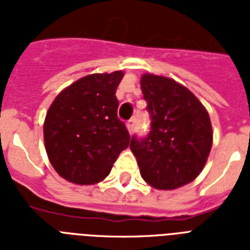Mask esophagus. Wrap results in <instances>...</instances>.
Returning <instances> with one entry per match:
<instances>
[{
	"mask_svg": "<svg viewBox=\"0 0 250 250\" xmlns=\"http://www.w3.org/2000/svg\"><path fill=\"white\" fill-rule=\"evenodd\" d=\"M125 125H127V129H128V132L132 133L133 125H135V121H133V119H129V121L125 123Z\"/></svg>",
	"mask_w": 250,
	"mask_h": 250,
	"instance_id": "34e87169",
	"label": "esophagus"
}]
</instances>
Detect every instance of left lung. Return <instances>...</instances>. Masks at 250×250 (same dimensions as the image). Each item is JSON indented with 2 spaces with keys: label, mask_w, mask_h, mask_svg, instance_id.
Here are the masks:
<instances>
[{
  "label": "left lung",
  "mask_w": 250,
  "mask_h": 250,
  "mask_svg": "<svg viewBox=\"0 0 250 250\" xmlns=\"http://www.w3.org/2000/svg\"><path fill=\"white\" fill-rule=\"evenodd\" d=\"M141 90L148 102L150 131L132 137L129 148L145 182L175 189L197 178L213 144L209 114L189 89L165 76L144 74Z\"/></svg>",
  "instance_id": "left-lung-1"
}]
</instances>
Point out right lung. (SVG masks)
Listing matches in <instances>:
<instances>
[{
    "label": "right lung",
    "mask_w": 250,
    "mask_h": 250,
    "mask_svg": "<svg viewBox=\"0 0 250 250\" xmlns=\"http://www.w3.org/2000/svg\"><path fill=\"white\" fill-rule=\"evenodd\" d=\"M122 78V71L84 76L64 88L49 107L45 149L54 170L68 182H101L129 145L128 131L117 114L115 92Z\"/></svg>",
    "instance_id": "add662e5"
}]
</instances>
